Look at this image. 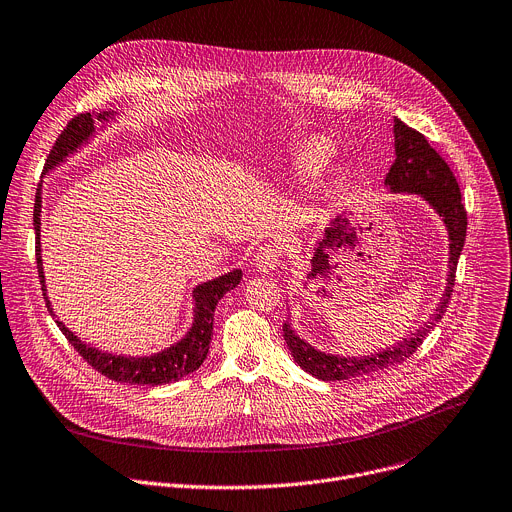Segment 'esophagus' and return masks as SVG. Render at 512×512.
I'll list each match as a JSON object with an SVG mask.
<instances>
[{"instance_id":"obj_1","label":"esophagus","mask_w":512,"mask_h":512,"mask_svg":"<svg viewBox=\"0 0 512 512\" xmlns=\"http://www.w3.org/2000/svg\"><path fill=\"white\" fill-rule=\"evenodd\" d=\"M282 263V249L269 243L259 247V251L253 257V265L257 271H273L275 267H280Z\"/></svg>"}]
</instances>
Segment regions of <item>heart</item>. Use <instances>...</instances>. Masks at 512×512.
<instances>
[{
    "label": "heart",
    "instance_id": "obj_1",
    "mask_svg": "<svg viewBox=\"0 0 512 512\" xmlns=\"http://www.w3.org/2000/svg\"><path fill=\"white\" fill-rule=\"evenodd\" d=\"M331 159H333V147L327 141H320V138H316V141H312L304 147V151L300 153L298 165L306 175H320L324 169L329 167Z\"/></svg>",
    "mask_w": 512,
    "mask_h": 512
}]
</instances>
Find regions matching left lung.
Returning <instances> with one entry per match:
<instances>
[{
    "label": "left lung",
    "instance_id": "obj_1",
    "mask_svg": "<svg viewBox=\"0 0 512 512\" xmlns=\"http://www.w3.org/2000/svg\"><path fill=\"white\" fill-rule=\"evenodd\" d=\"M394 151H396V161L392 163L384 179V185L392 194L421 196L443 220L447 239H449L447 286L441 296V302L437 304L435 314L425 324H421V327L416 329V333H412L408 339H402L392 347H386L378 353L363 355V357H343V355L318 351L296 335L290 322H284V339L288 343V349L292 351L294 361L304 371H308L310 376L322 382L363 378V376L376 374V371H382L390 365L402 363L418 347H421V343L431 333V329L437 327V322L443 318L451 300V292L455 284V269H457L463 243H466V230H468V214L461 202L459 185L449 165L429 145L427 138L418 130L406 126L398 118H394Z\"/></svg>",
    "mask_w": 512,
    "mask_h": 512
}]
</instances>
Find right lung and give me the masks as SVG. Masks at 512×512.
<instances>
[{
	"label": "right lung",
	"mask_w": 512,
	"mask_h": 512,
	"mask_svg": "<svg viewBox=\"0 0 512 512\" xmlns=\"http://www.w3.org/2000/svg\"><path fill=\"white\" fill-rule=\"evenodd\" d=\"M114 118V112H100V114H79L75 116L67 128L57 138L53 151L46 157L44 173L53 171L63 161H67L69 155L77 153L91 136L96 134V120L108 122ZM40 212H42V185L36 192V204H34V232H36V263H38V277L42 284V294L49 306V312L53 318L57 314L53 312L51 300L46 296V284H44V267H42V249H40ZM243 277L241 269H232L224 275L214 277L204 284H198L192 290L194 298V322L190 331L185 333L177 343L171 347L143 357H130V355H114L108 351H100L94 345L83 343L75 333H71L65 324L57 318L59 329L69 339V343L77 349V353L91 365L98 369L100 374L114 382H126V384H138V386H161L177 382L185 376L194 374V371L204 363L210 341H212V329H214V310L218 300L237 288Z\"/></svg>",
	"instance_id": "add662e5"
}]
</instances>
